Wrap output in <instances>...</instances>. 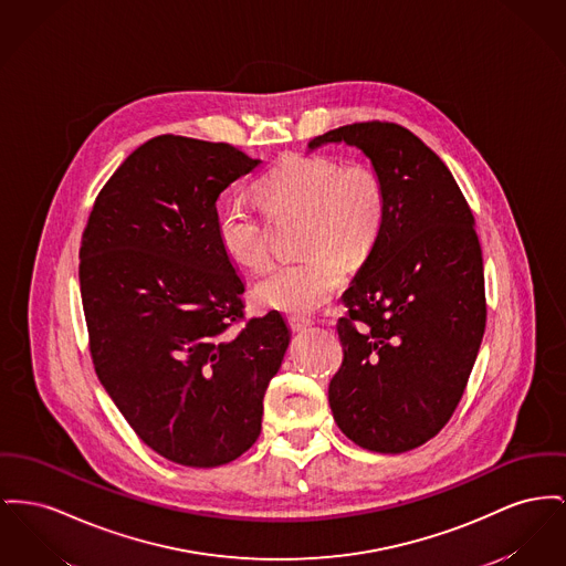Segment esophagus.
<instances>
[{
    "label": "esophagus",
    "mask_w": 566,
    "mask_h": 566,
    "mask_svg": "<svg viewBox=\"0 0 566 566\" xmlns=\"http://www.w3.org/2000/svg\"><path fill=\"white\" fill-rule=\"evenodd\" d=\"M312 323L307 321V318H303V316H289V327L293 329V332H303V329H307Z\"/></svg>",
    "instance_id": "34e87169"
}]
</instances>
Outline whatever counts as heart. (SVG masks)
I'll use <instances>...</instances> for the list:
<instances>
[{"instance_id":"b5f03b06","label":"heart","mask_w":566,"mask_h":566,"mask_svg":"<svg viewBox=\"0 0 566 566\" xmlns=\"http://www.w3.org/2000/svg\"><path fill=\"white\" fill-rule=\"evenodd\" d=\"M259 192L273 211L305 213L303 248L310 254L273 266L256 284V300L293 314L321 310L346 282L343 256L364 261L382 233L387 197L380 177L366 165L289 156L259 179ZM218 239L241 265L263 269L271 261L265 216L250 200L234 197L222 205Z\"/></svg>"}]
</instances>
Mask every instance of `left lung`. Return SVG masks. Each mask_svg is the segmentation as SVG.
Instances as JSON below:
<instances>
[{
    "label": "left lung",
    "instance_id": "left-lung-1",
    "mask_svg": "<svg viewBox=\"0 0 566 566\" xmlns=\"http://www.w3.org/2000/svg\"><path fill=\"white\" fill-rule=\"evenodd\" d=\"M366 154L387 197L385 227L344 293V361L329 382L337 428L376 453L421 447L451 419L485 332L483 254L451 170L389 122L335 128L310 149Z\"/></svg>",
    "mask_w": 566,
    "mask_h": 566
}]
</instances>
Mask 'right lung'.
I'll list each match as a JSON object with an SVG mask.
<instances>
[{
  "label": "right lung",
  "mask_w": 566,
  "mask_h": 566,
  "mask_svg": "<svg viewBox=\"0 0 566 566\" xmlns=\"http://www.w3.org/2000/svg\"><path fill=\"white\" fill-rule=\"evenodd\" d=\"M259 165L229 143L156 136L106 181L81 241L102 387L175 464H229L256 442L291 342L275 310L243 323L245 284L218 239L216 200Z\"/></svg>",
  "instance_id": "right-lung-1"
}]
</instances>
